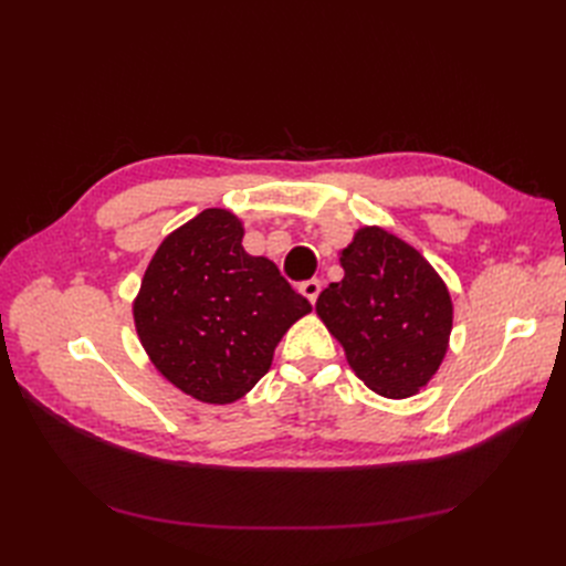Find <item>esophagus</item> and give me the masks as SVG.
Here are the masks:
<instances>
[{"instance_id": "34e87169", "label": "esophagus", "mask_w": 566, "mask_h": 566, "mask_svg": "<svg viewBox=\"0 0 566 566\" xmlns=\"http://www.w3.org/2000/svg\"><path fill=\"white\" fill-rule=\"evenodd\" d=\"M300 293L310 300L312 304H316V297H318V293H321V281L318 279H312V281H304L302 285H300Z\"/></svg>"}]
</instances>
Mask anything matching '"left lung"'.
<instances>
[{"mask_svg":"<svg viewBox=\"0 0 566 566\" xmlns=\"http://www.w3.org/2000/svg\"><path fill=\"white\" fill-rule=\"evenodd\" d=\"M345 279L316 300V314L368 389L408 399L449 352L453 302L424 256L382 227H361L339 252Z\"/></svg>","mask_w":566,"mask_h":566,"instance_id":"8db88e82","label":"left lung"}]
</instances>
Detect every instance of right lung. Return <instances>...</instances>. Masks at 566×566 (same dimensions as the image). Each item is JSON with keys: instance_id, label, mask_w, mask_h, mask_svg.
<instances>
[{"instance_id": "add662e5", "label": "right lung", "mask_w": 566, "mask_h": 566, "mask_svg": "<svg viewBox=\"0 0 566 566\" xmlns=\"http://www.w3.org/2000/svg\"><path fill=\"white\" fill-rule=\"evenodd\" d=\"M243 221L210 208L169 233L146 266L132 314L150 364L202 403H233L271 368L290 325L312 312Z\"/></svg>"}]
</instances>
